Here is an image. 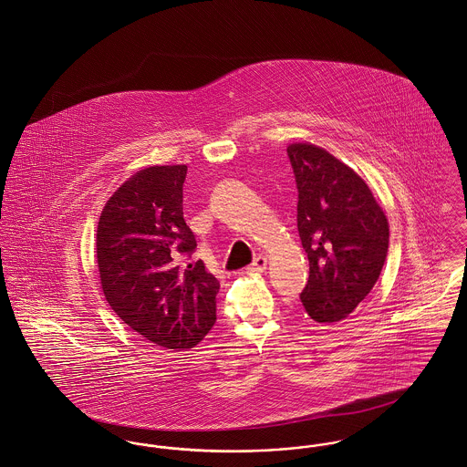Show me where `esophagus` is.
Returning a JSON list of instances; mask_svg holds the SVG:
<instances>
[{
	"mask_svg": "<svg viewBox=\"0 0 467 467\" xmlns=\"http://www.w3.org/2000/svg\"><path fill=\"white\" fill-rule=\"evenodd\" d=\"M267 266V259L265 255H259L250 266L246 267L248 273H263Z\"/></svg>",
	"mask_w": 467,
	"mask_h": 467,
	"instance_id": "34e87169",
	"label": "esophagus"
}]
</instances>
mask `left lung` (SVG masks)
I'll return each mask as SVG.
<instances>
[{
	"instance_id": "left-lung-1",
	"label": "left lung",
	"mask_w": 467,
	"mask_h": 467,
	"mask_svg": "<svg viewBox=\"0 0 467 467\" xmlns=\"http://www.w3.org/2000/svg\"><path fill=\"white\" fill-rule=\"evenodd\" d=\"M296 224L309 259L300 302L318 324L345 320L372 291L389 254V221L367 183L327 150L293 143Z\"/></svg>"
}]
</instances>
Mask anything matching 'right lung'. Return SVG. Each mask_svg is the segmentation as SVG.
Segmentation results:
<instances>
[{
    "mask_svg": "<svg viewBox=\"0 0 467 467\" xmlns=\"http://www.w3.org/2000/svg\"><path fill=\"white\" fill-rule=\"evenodd\" d=\"M185 165L138 171L106 202L97 263L108 304L134 333L187 350L215 324L219 280L189 263L196 237L183 219Z\"/></svg>",
    "mask_w": 467,
    "mask_h": 467,
    "instance_id": "right-lung-1",
    "label": "right lung"
}]
</instances>
